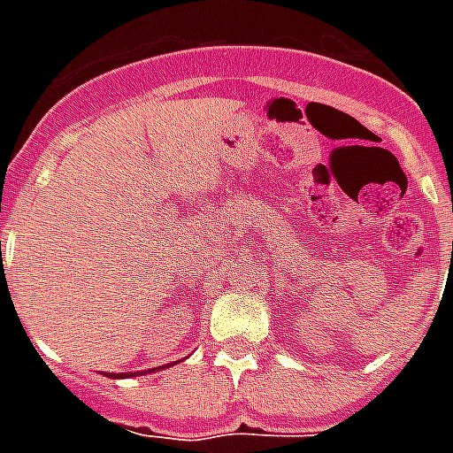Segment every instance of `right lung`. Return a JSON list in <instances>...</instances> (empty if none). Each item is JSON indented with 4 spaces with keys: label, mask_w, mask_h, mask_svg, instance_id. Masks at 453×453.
Listing matches in <instances>:
<instances>
[{
    "label": "right lung",
    "mask_w": 453,
    "mask_h": 453,
    "mask_svg": "<svg viewBox=\"0 0 453 453\" xmlns=\"http://www.w3.org/2000/svg\"><path fill=\"white\" fill-rule=\"evenodd\" d=\"M169 366V365H164ZM164 366H155V369H148V372H129V373H105L110 379H129V376H143V373H150V372H162Z\"/></svg>",
    "instance_id": "right-lung-1"
}]
</instances>
